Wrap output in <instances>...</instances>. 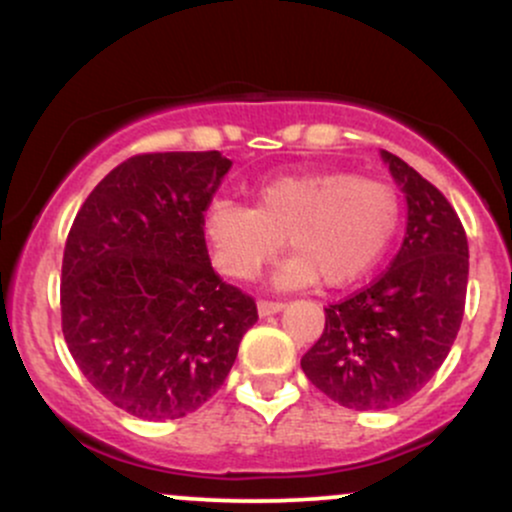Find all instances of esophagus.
Segmentation results:
<instances>
[{"mask_svg":"<svg viewBox=\"0 0 512 512\" xmlns=\"http://www.w3.org/2000/svg\"><path fill=\"white\" fill-rule=\"evenodd\" d=\"M281 308H284V303H281V301H267V298H262V301L257 303V310H260L262 317L279 313Z\"/></svg>","mask_w":512,"mask_h":512,"instance_id":"1","label":"esophagus"}]
</instances>
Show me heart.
<instances>
[{
	"label": "heart",
	"mask_w": 512,
	"mask_h": 512,
	"mask_svg": "<svg viewBox=\"0 0 512 512\" xmlns=\"http://www.w3.org/2000/svg\"><path fill=\"white\" fill-rule=\"evenodd\" d=\"M402 221V197L383 178L349 170H303L262 182L252 209L228 199L211 202L202 236L211 262L233 281H252L284 248L293 255L279 269L281 286L320 279L339 289L378 264Z\"/></svg>",
	"instance_id": "b5f03b06"
}]
</instances>
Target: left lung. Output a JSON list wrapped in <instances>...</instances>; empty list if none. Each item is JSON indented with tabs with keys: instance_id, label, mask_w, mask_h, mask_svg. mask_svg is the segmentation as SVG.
<instances>
[{
	"instance_id": "1",
	"label": "left lung",
	"mask_w": 512,
	"mask_h": 512,
	"mask_svg": "<svg viewBox=\"0 0 512 512\" xmlns=\"http://www.w3.org/2000/svg\"><path fill=\"white\" fill-rule=\"evenodd\" d=\"M407 195V236L373 284L325 308V330L301 358L317 390L346 409L404 404L450 354L467 298V233L436 185L383 151Z\"/></svg>"
}]
</instances>
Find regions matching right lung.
I'll use <instances>...</instances> for the list:
<instances>
[{
  "label": "right lung",
  "instance_id": "obj_1",
  "mask_svg": "<svg viewBox=\"0 0 512 512\" xmlns=\"http://www.w3.org/2000/svg\"><path fill=\"white\" fill-rule=\"evenodd\" d=\"M231 161L163 151L122 161L93 187L62 257V334L86 380L127 414H192L223 385L255 298L214 272L204 211Z\"/></svg>",
  "mask_w": 512,
  "mask_h": 512
}]
</instances>
